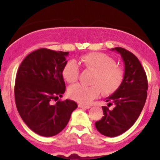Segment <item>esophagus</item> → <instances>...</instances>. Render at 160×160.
Here are the masks:
<instances>
[{
    "instance_id": "esophagus-1",
    "label": "esophagus",
    "mask_w": 160,
    "mask_h": 160,
    "mask_svg": "<svg viewBox=\"0 0 160 160\" xmlns=\"http://www.w3.org/2000/svg\"><path fill=\"white\" fill-rule=\"evenodd\" d=\"M79 108H85V109H89L91 107L89 105H83V104H79Z\"/></svg>"
}]
</instances>
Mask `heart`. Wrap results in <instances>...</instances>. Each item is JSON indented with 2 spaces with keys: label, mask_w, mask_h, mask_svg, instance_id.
Masks as SVG:
<instances>
[{
  "label": "heart",
  "mask_w": 160,
  "mask_h": 160,
  "mask_svg": "<svg viewBox=\"0 0 160 160\" xmlns=\"http://www.w3.org/2000/svg\"><path fill=\"white\" fill-rule=\"evenodd\" d=\"M78 62L85 69L94 72L92 86L75 84L68 89L71 98L81 104H88L96 98L102 91L104 95L113 93L121 86L124 78V71L111 57L99 52H90L79 57ZM80 70L74 61L70 60L64 65L62 76L69 83L78 80Z\"/></svg>",
  "instance_id": "1"
}]
</instances>
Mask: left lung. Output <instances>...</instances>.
Here are the masks:
<instances>
[{
	"instance_id": "obj_1",
	"label": "left lung",
	"mask_w": 160,
	"mask_h": 160,
	"mask_svg": "<svg viewBox=\"0 0 160 160\" xmlns=\"http://www.w3.org/2000/svg\"><path fill=\"white\" fill-rule=\"evenodd\" d=\"M120 53L125 66L121 86L105 98L108 106L114 104L113 110L102 107L104 116L95 122L97 130L103 135L116 137L126 132L138 118L147 99L148 79L141 62L133 53L121 47L111 49Z\"/></svg>"
}]
</instances>
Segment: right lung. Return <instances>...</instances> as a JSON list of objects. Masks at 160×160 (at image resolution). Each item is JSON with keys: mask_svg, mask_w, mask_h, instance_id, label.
Here are the masks:
<instances>
[{"mask_svg": "<svg viewBox=\"0 0 160 160\" xmlns=\"http://www.w3.org/2000/svg\"><path fill=\"white\" fill-rule=\"evenodd\" d=\"M68 53L39 49L25 57L16 73V108L25 123L41 136H54L62 131L78 108L69 99L52 104L65 92L62 69Z\"/></svg>", "mask_w": 160, "mask_h": 160, "instance_id": "1", "label": "right lung"}]
</instances>
